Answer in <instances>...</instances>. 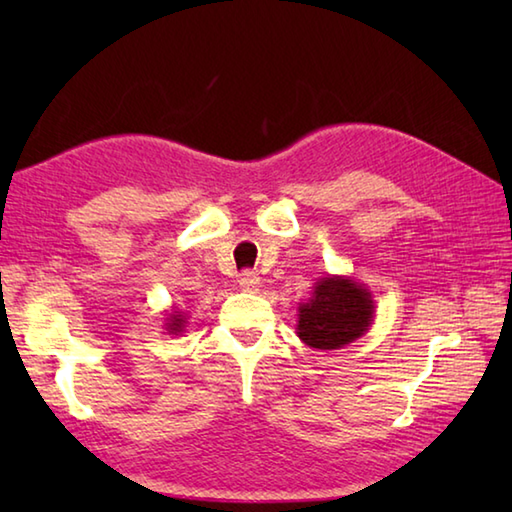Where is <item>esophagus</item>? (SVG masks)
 <instances>
[{
  "label": "esophagus",
  "mask_w": 512,
  "mask_h": 512,
  "mask_svg": "<svg viewBox=\"0 0 512 512\" xmlns=\"http://www.w3.org/2000/svg\"><path fill=\"white\" fill-rule=\"evenodd\" d=\"M237 284H239V288L246 290V292H257L259 284H262V279H259L255 270H242V273H239V277H237Z\"/></svg>",
  "instance_id": "esophagus-1"
}]
</instances>
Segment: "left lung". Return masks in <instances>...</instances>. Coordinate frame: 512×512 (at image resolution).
<instances>
[{
	"label": "left lung",
	"instance_id": "1",
	"mask_svg": "<svg viewBox=\"0 0 512 512\" xmlns=\"http://www.w3.org/2000/svg\"><path fill=\"white\" fill-rule=\"evenodd\" d=\"M374 319L372 295L352 279L325 277L299 308V339L317 350H339L358 339Z\"/></svg>",
	"mask_w": 512,
	"mask_h": 512
}]
</instances>
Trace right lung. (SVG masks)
Returning a JSON list of instances; mask_svg holds the SVG:
<instances>
[{"mask_svg":"<svg viewBox=\"0 0 512 512\" xmlns=\"http://www.w3.org/2000/svg\"><path fill=\"white\" fill-rule=\"evenodd\" d=\"M182 325H184V321H182V314H173V317H171V323H169V332H171V334L182 332Z\"/></svg>","mask_w":512,"mask_h":512,"instance_id":"right-lung-1","label":"right lung"}]
</instances>
